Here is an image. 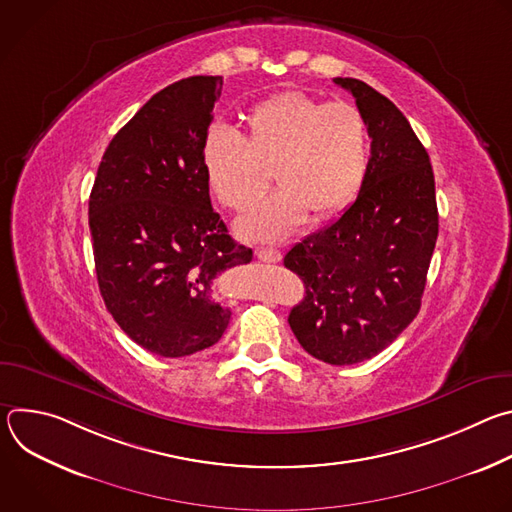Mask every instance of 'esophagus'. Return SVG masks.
Returning a JSON list of instances; mask_svg holds the SVG:
<instances>
[{"mask_svg":"<svg viewBox=\"0 0 512 512\" xmlns=\"http://www.w3.org/2000/svg\"><path fill=\"white\" fill-rule=\"evenodd\" d=\"M255 255L263 263H277L281 259V253L271 247H259V249H255Z\"/></svg>","mask_w":512,"mask_h":512,"instance_id":"1","label":"esophagus"}]
</instances>
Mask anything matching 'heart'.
<instances>
[{
	"instance_id": "heart-1",
	"label": "heart",
	"mask_w": 512,
	"mask_h": 512,
	"mask_svg": "<svg viewBox=\"0 0 512 512\" xmlns=\"http://www.w3.org/2000/svg\"><path fill=\"white\" fill-rule=\"evenodd\" d=\"M200 156L212 196L231 210L249 208L273 170L279 188L241 216L237 231L249 241H279L308 214L326 221L352 204L369 170V129L346 101L283 91L247 113L243 137L210 129Z\"/></svg>"
}]
</instances>
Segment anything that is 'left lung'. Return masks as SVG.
I'll use <instances>...</instances> for the list:
<instances>
[{
  "mask_svg": "<svg viewBox=\"0 0 512 512\" xmlns=\"http://www.w3.org/2000/svg\"><path fill=\"white\" fill-rule=\"evenodd\" d=\"M367 121L371 158L356 200L291 247L283 265L306 296L289 326L302 348L336 367L369 360L417 316L437 239L435 180L407 117L358 79L336 77Z\"/></svg>",
  "mask_w": 512,
  "mask_h": 512,
  "instance_id": "1",
  "label": "left lung"
}]
</instances>
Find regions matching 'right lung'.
I'll return each instance as SVG.
<instances>
[{
    "label": "right lung",
    "mask_w": 512,
    "mask_h": 512,
    "mask_svg": "<svg viewBox=\"0 0 512 512\" xmlns=\"http://www.w3.org/2000/svg\"><path fill=\"white\" fill-rule=\"evenodd\" d=\"M221 89L223 77H188L156 93L111 139L89 198L105 306L166 358L221 340L231 310L214 300V277L253 259L212 210L202 168Z\"/></svg>",
    "instance_id": "add662e5"
}]
</instances>
